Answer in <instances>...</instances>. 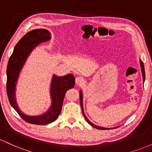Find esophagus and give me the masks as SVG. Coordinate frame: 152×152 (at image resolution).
I'll return each instance as SVG.
<instances>
[{
    "label": "esophagus",
    "instance_id": "esophagus-1",
    "mask_svg": "<svg viewBox=\"0 0 152 152\" xmlns=\"http://www.w3.org/2000/svg\"><path fill=\"white\" fill-rule=\"evenodd\" d=\"M84 83V79L81 76H78L76 78V83L77 85H81Z\"/></svg>",
    "mask_w": 152,
    "mask_h": 152
}]
</instances>
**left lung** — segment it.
I'll return each instance as SVG.
<instances>
[{"mask_svg":"<svg viewBox=\"0 0 152 152\" xmlns=\"http://www.w3.org/2000/svg\"><path fill=\"white\" fill-rule=\"evenodd\" d=\"M140 65H141V68H142V76H143V81L144 82V80H145V71H144V64H143V62L142 61H140ZM80 104H81V110H82V114H83V116H84L85 119L86 120V121L88 122V124L91 125V126L94 127V128L96 129H102V130H106V129H110L111 128H104V127H101V126H96V125L94 124H92L91 122L87 118V117L86 116V115L84 114V113H83V96H82V92L81 91H80ZM118 127V126H117ZM116 128V127H114V129Z\"/></svg>","mask_w":152,"mask_h":152,"instance_id":"obj_1","label":"left lung"}]
</instances>
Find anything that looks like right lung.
<instances>
[{"label":"right lung","mask_w":152,"mask_h":152,"mask_svg":"<svg viewBox=\"0 0 152 152\" xmlns=\"http://www.w3.org/2000/svg\"><path fill=\"white\" fill-rule=\"evenodd\" d=\"M50 38L51 34L46 29L38 28L29 31L15 45L7 66L6 91L10 105L23 119L33 124L46 125L55 121L61 111L66 92L74 88L75 85V78L72 74H67L64 76L54 75L50 86L52 104L48 111L40 116H28L23 114L18 107L15 93L19 73L35 47L41 43L50 41Z\"/></svg>","instance_id":"add662e5"}]
</instances>
